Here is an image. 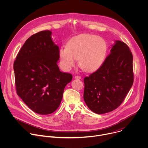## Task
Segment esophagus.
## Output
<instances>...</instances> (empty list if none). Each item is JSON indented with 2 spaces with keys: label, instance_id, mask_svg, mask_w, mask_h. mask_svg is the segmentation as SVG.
<instances>
[{
  "label": "esophagus",
  "instance_id": "1",
  "mask_svg": "<svg viewBox=\"0 0 148 148\" xmlns=\"http://www.w3.org/2000/svg\"><path fill=\"white\" fill-rule=\"evenodd\" d=\"M74 78H75V79H81V77H80V76H78V75H75V76L74 77Z\"/></svg>",
  "mask_w": 148,
  "mask_h": 148
}]
</instances>
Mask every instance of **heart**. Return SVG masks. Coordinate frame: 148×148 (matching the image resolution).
Returning <instances> with one entry per match:
<instances>
[{
  "instance_id": "obj_1",
  "label": "heart",
  "mask_w": 148,
  "mask_h": 148,
  "mask_svg": "<svg viewBox=\"0 0 148 148\" xmlns=\"http://www.w3.org/2000/svg\"><path fill=\"white\" fill-rule=\"evenodd\" d=\"M108 46L106 41L101 37L90 34H81L71 38L67 47L59 51L61 66L66 71H69L75 64L87 72L98 69L106 57Z\"/></svg>"
}]
</instances>
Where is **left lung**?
Listing matches in <instances>:
<instances>
[{
    "label": "left lung",
    "instance_id": "8db88e82",
    "mask_svg": "<svg viewBox=\"0 0 148 148\" xmlns=\"http://www.w3.org/2000/svg\"><path fill=\"white\" fill-rule=\"evenodd\" d=\"M132 62L128 46L115 40L102 65L84 78V99L90 110L102 114L119 106L134 82Z\"/></svg>",
    "mask_w": 148,
    "mask_h": 148
}]
</instances>
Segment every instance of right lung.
<instances>
[{
    "instance_id": "obj_1",
    "label": "right lung",
    "mask_w": 148,
    "mask_h": 148,
    "mask_svg": "<svg viewBox=\"0 0 148 148\" xmlns=\"http://www.w3.org/2000/svg\"><path fill=\"white\" fill-rule=\"evenodd\" d=\"M50 30L30 37L14 62L17 94L28 107L40 115L54 112L61 103L70 73L60 71L59 47Z\"/></svg>"
}]
</instances>
